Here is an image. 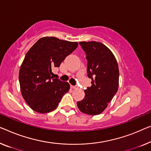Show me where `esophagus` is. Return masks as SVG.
<instances>
[{"label":"esophagus","instance_id":"obj_1","mask_svg":"<svg viewBox=\"0 0 151 151\" xmlns=\"http://www.w3.org/2000/svg\"><path fill=\"white\" fill-rule=\"evenodd\" d=\"M70 87H71L72 89H77L78 88L77 86H73V85H71Z\"/></svg>","mask_w":151,"mask_h":151}]
</instances>
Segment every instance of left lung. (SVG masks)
I'll return each mask as SVG.
<instances>
[{"instance_id": "1", "label": "left lung", "mask_w": 151, "mask_h": 151, "mask_svg": "<svg viewBox=\"0 0 151 151\" xmlns=\"http://www.w3.org/2000/svg\"><path fill=\"white\" fill-rule=\"evenodd\" d=\"M86 53L88 77L91 86L85 90V98L77 102L81 112L98 115L106 109L108 103L118 90L119 70L112 51L100 42H79Z\"/></svg>"}]
</instances>
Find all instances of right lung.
I'll return each instance as SVG.
<instances>
[{
  "label": "right lung",
  "instance_id": "obj_1",
  "mask_svg": "<svg viewBox=\"0 0 151 151\" xmlns=\"http://www.w3.org/2000/svg\"><path fill=\"white\" fill-rule=\"evenodd\" d=\"M78 45L77 42L45 37L38 40L27 52L20 66L19 81L22 97L34 111L42 114L53 111L69 91L68 82L53 78L51 68L59 67Z\"/></svg>",
  "mask_w": 151,
  "mask_h": 151
}]
</instances>
